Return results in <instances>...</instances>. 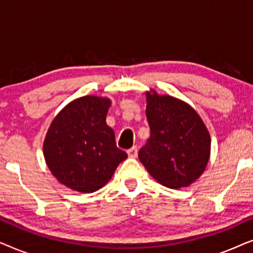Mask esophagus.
I'll use <instances>...</instances> for the list:
<instances>
[{
	"label": "esophagus",
	"instance_id": "1",
	"mask_svg": "<svg viewBox=\"0 0 253 253\" xmlns=\"http://www.w3.org/2000/svg\"><path fill=\"white\" fill-rule=\"evenodd\" d=\"M127 155H129L130 158H136L138 155V150H137V146H132L131 148H129V150L126 151Z\"/></svg>",
	"mask_w": 253,
	"mask_h": 253
}]
</instances>
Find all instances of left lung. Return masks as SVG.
<instances>
[{"label":"left lung","mask_w":253,"mask_h":253,"mask_svg":"<svg viewBox=\"0 0 253 253\" xmlns=\"http://www.w3.org/2000/svg\"><path fill=\"white\" fill-rule=\"evenodd\" d=\"M146 117L151 136L138 157L147 171L171 189L189 186L205 170L211 137L188 103L169 95L147 93Z\"/></svg>","instance_id":"8db88e82"}]
</instances>
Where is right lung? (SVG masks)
<instances>
[{
	"instance_id": "add662e5",
	"label": "right lung",
	"mask_w": 253,
	"mask_h": 253,
	"mask_svg": "<svg viewBox=\"0 0 253 253\" xmlns=\"http://www.w3.org/2000/svg\"><path fill=\"white\" fill-rule=\"evenodd\" d=\"M110 100L83 96L69 103L51 122L43 154L51 174L75 191L101 189L127 154L116 146L106 123Z\"/></svg>"
}]
</instances>
